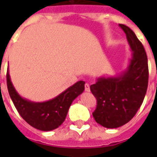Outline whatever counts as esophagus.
Instances as JSON below:
<instances>
[{
    "label": "esophagus",
    "instance_id": "obj_1",
    "mask_svg": "<svg viewBox=\"0 0 157 157\" xmlns=\"http://www.w3.org/2000/svg\"><path fill=\"white\" fill-rule=\"evenodd\" d=\"M85 91L86 92H90V85L88 83H86L85 84Z\"/></svg>",
    "mask_w": 157,
    "mask_h": 157
}]
</instances>
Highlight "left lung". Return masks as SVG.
<instances>
[{
	"label": "left lung",
	"mask_w": 157,
	"mask_h": 157,
	"mask_svg": "<svg viewBox=\"0 0 157 157\" xmlns=\"http://www.w3.org/2000/svg\"><path fill=\"white\" fill-rule=\"evenodd\" d=\"M119 27L133 53L128 67L120 75L100 77L90 86L97 99L93 118L109 128H118L131 120L140 108L148 86V60L144 46L128 27Z\"/></svg>",
	"instance_id": "1"
}]
</instances>
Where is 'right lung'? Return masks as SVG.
Listing matches in <instances>:
<instances>
[{"label": "right lung", "instance_id": "right-lung-1", "mask_svg": "<svg viewBox=\"0 0 157 157\" xmlns=\"http://www.w3.org/2000/svg\"><path fill=\"white\" fill-rule=\"evenodd\" d=\"M6 84L9 95L21 117L33 128L43 131L53 130L60 126L72 102L85 89V82L80 81L49 101L33 102L20 97L12 85L8 71Z\"/></svg>", "mask_w": 157, "mask_h": 157}]
</instances>
